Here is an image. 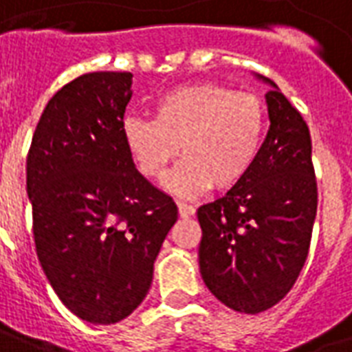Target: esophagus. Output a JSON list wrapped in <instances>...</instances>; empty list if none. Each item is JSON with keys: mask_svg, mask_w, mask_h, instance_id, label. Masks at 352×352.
Masks as SVG:
<instances>
[{"mask_svg": "<svg viewBox=\"0 0 352 352\" xmlns=\"http://www.w3.org/2000/svg\"><path fill=\"white\" fill-rule=\"evenodd\" d=\"M179 214L183 217V219H188V217H192V214L196 213V209L192 206H188V204H183V201H179Z\"/></svg>", "mask_w": 352, "mask_h": 352, "instance_id": "34e87169", "label": "esophagus"}]
</instances>
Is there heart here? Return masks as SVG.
I'll return each mask as SVG.
<instances>
[{
	"label": "heart",
	"mask_w": 352,
	"mask_h": 352,
	"mask_svg": "<svg viewBox=\"0 0 352 352\" xmlns=\"http://www.w3.org/2000/svg\"><path fill=\"white\" fill-rule=\"evenodd\" d=\"M154 120L126 118L124 145L138 169L160 181L177 153L183 160L166 186L179 196L211 188L230 190L251 173L264 139V103L252 94L201 82L166 92L154 103Z\"/></svg>",
	"instance_id": "1"
}]
</instances>
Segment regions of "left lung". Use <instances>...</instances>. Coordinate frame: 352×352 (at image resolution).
Listing matches in <instances>:
<instances>
[{"label": "left lung", "mask_w": 352, "mask_h": 352, "mask_svg": "<svg viewBox=\"0 0 352 352\" xmlns=\"http://www.w3.org/2000/svg\"><path fill=\"white\" fill-rule=\"evenodd\" d=\"M256 77L272 87L258 158L241 183L198 209L201 279L226 307L251 315L294 287L317 217L309 128L273 80Z\"/></svg>", "instance_id": "8db88e82"}]
</instances>
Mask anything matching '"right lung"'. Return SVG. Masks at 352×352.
Wrapping results in <instances>:
<instances>
[{
  "mask_svg": "<svg viewBox=\"0 0 352 352\" xmlns=\"http://www.w3.org/2000/svg\"><path fill=\"white\" fill-rule=\"evenodd\" d=\"M131 73L96 72L60 88L26 162L37 258L73 315L115 324L153 283L177 206L139 173L124 145Z\"/></svg>",
  "mask_w": 352,
  "mask_h": 352,
  "instance_id": "obj_1",
  "label": "right lung"
}]
</instances>
